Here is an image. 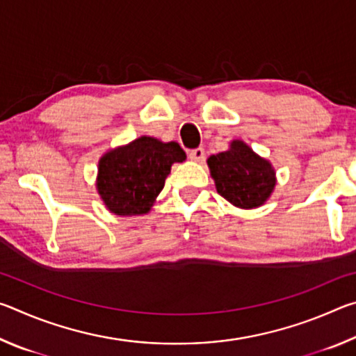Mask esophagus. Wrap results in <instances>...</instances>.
Segmentation results:
<instances>
[{
  "instance_id": "esophagus-1",
  "label": "esophagus",
  "mask_w": 356,
  "mask_h": 356,
  "mask_svg": "<svg viewBox=\"0 0 356 356\" xmlns=\"http://www.w3.org/2000/svg\"><path fill=\"white\" fill-rule=\"evenodd\" d=\"M188 156H190L193 161H197V163H200V161L204 160V149L202 147L191 149L190 152H188Z\"/></svg>"
}]
</instances>
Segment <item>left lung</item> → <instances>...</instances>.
Instances as JSON below:
<instances>
[{"instance_id":"obj_1","label":"left lung","mask_w":356,"mask_h":356,"mask_svg":"<svg viewBox=\"0 0 356 356\" xmlns=\"http://www.w3.org/2000/svg\"><path fill=\"white\" fill-rule=\"evenodd\" d=\"M207 165L218 195L238 209L264 206L275 190L273 165L242 140L231 141L225 152L210 155Z\"/></svg>"}]
</instances>
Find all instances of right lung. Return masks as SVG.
<instances>
[{
    "mask_svg": "<svg viewBox=\"0 0 356 356\" xmlns=\"http://www.w3.org/2000/svg\"><path fill=\"white\" fill-rule=\"evenodd\" d=\"M185 159L179 143L146 135L110 149L99 160L95 186L100 200L114 215H146L163 190L171 166Z\"/></svg>",
    "mask_w": 356,
    "mask_h": 356,
    "instance_id": "obj_1",
    "label": "right lung"
}]
</instances>
